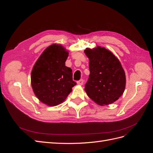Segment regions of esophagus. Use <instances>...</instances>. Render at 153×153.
<instances>
[{
    "label": "esophagus",
    "mask_w": 153,
    "mask_h": 153,
    "mask_svg": "<svg viewBox=\"0 0 153 153\" xmlns=\"http://www.w3.org/2000/svg\"><path fill=\"white\" fill-rule=\"evenodd\" d=\"M76 83H77L78 85H83V84H84V80H83L82 79H81V80H80L79 81H77Z\"/></svg>",
    "instance_id": "34e87169"
}]
</instances>
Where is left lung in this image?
Wrapping results in <instances>:
<instances>
[{
  "label": "left lung",
  "instance_id": "1",
  "mask_svg": "<svg viewBox=\"0 0 153 153\" xmlns=\"http://www.w3.org/2000/svg\"><path fill=\"white\" fill-rule=\"evenodd\" d=\"M89 59L90 75L85 85L87 96L100 106L113 103L126 87V75L119 60L104 47L84 50Z\"/></svg>",
  "mask_w": 153,
  "mask_h": 153
}]
</instances>
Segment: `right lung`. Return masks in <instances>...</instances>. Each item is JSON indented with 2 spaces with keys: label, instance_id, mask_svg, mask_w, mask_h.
Masks as SVG:
<instances>
[{
  "label": "right lung",
  "instance_id": "obj_1",
  "mask_svg": "<svg viewBox=\"0 0 153 153\" xmlns=\"http://www.w3.org/2000/svg\"><path fill=\"white\" fill-rule=\"evenodd\" d=\"M69 51L61 45L52 44L37 60L30 75L31 85L36 96L50 106L62 103L76 83L72 70L65 66Z\"/></svg>",
  "mask_w": 153,
  "mask_h": 153
}]
</instances>
